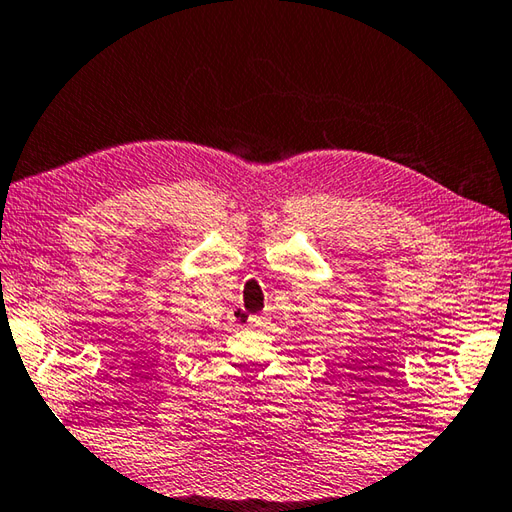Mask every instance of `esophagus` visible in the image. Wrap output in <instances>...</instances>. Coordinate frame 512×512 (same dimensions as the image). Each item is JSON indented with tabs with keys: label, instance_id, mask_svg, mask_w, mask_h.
I'll list each match as a JSON object with an SVG mask.
<instances>
[{
	"label": "esophagus",
	"instance_id": "34e87169",
	"mask_svg": "<svg viewBox=\"0 0 512 512\" xmlns=\"http://www.w3.org/2000/svg\"><path fill=\"white\" fill-rule=\"evenodd\" d=\"M266 324H268L266 315H250L248 317V326H253V328H264Z\"/></svg>",
	"mask_w": 512,
	"mask_h": 512
}]
</instances>
